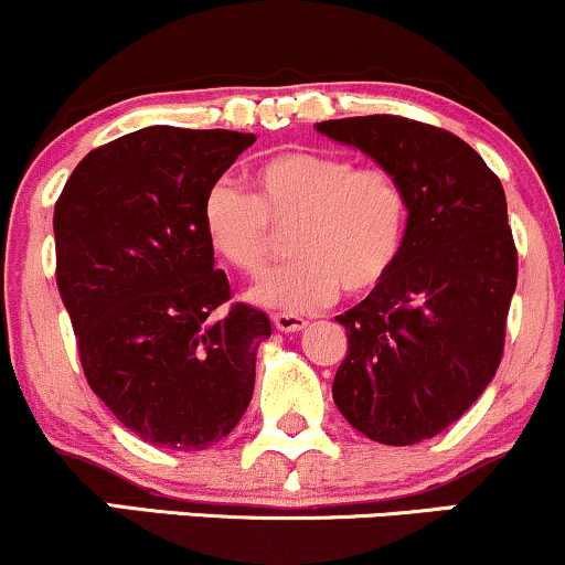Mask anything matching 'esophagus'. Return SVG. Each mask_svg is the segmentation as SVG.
<instances>
[{"label": "esophagus", "instance_id": "esophagus-1", "mask_svg": "<svg viewBox=\"0 0 565 565\" xmlns=\"http://www.w3.org/2000/svg\"><path fill=\"white\" fill-rule=\"evenodd\" d=\"M271 322H275L277 331H282V333H299V331H303V328H307V320H303V317H299V315L277 312L275 317H271Z\"/></svg>", "mask_w": 565, "mask_h": 565}]
</instances>
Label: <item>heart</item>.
Segmentation results:
<instances>
[{
    "label": "heart",
    "instance_id": "heart-1",
    "mask_svg": "<svg viewBox=\"0 0 565 565\" xmlns=\"http://www.w3.org/2000/svg\"><path fill=\"white\" fill-rule=\"evenodd\" d=\"M253 194L215 179L200 226L221 262L256 275L269 253V224L288 226V264L264 271L248 299L285 315L309 312L339 288L363 296L395 269L408 230V194L392 170L331 151H280L250 173Z\"/></svg>",
    "mask_w": 565,
    "mask_h": 565
}]
</instances>
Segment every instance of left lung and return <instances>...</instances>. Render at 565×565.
<instances>
[{
	"mask_svg": "<svg viewBox=\"0 0 565 565\" xmlns=\"http://www.w3.org/2000/svg\"><path fill=\"white\" fill-rule=\"evenodd\" d=\"M317 130L365 151L408 194L395 269L335 317L350 347L333 401L371 440L414 446L451 427L502 363L518 285L502 181L470 143L416 119L371 114Z\"/></svg>",
	"mask_w": 565,
	"mask_h": 565,
	"instance_id": "left-lung-1",
	"label": "left lung"
}]
</instances>
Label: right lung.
I'll return each mask as SVG.
<instances>
[{
  "label": "right lung",
  "instance_id": "add662e5",
  "mask_svg": "<svg viewBox=\"0 0 565 565\" xmlns=\"http://www.w3.org/2000/svg\"><path fill=\"white\" fill-rule=\"evenodd\" d=\"M253 132L154 125L98 146L55 202V280L90 390L151 446L200 451L243 419L269 317L230 303L200 226Z\"/></svg>",
  "mask_w": 565,
  "mask_h": 565
}]
</instances>
